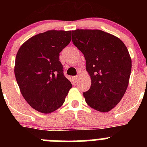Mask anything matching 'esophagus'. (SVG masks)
<instances>
[{
  "mask_svg": "<svg viewBox=\"0 0 147 147\" xmlns=\"http://www.w3.org/2000/svg\"><path fill=\"white\" fill-rule=\"evenodd\" d=\"M79 78H80V75H77V76H74V80L76 81V80H79Z\"/></svg>",
  "mask_w": 147,
  "mask_h": 147,
  "instance_id": "1",
  "label": "esophagus"
}]
</instances>
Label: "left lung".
<instances>
[{
	"mask_svg": "<svg viewBox=\"0 0 147 147\" xmlns=\"http://www.w3.org/2000/svg\"><path fill=\"white\" fill-rule=\"evenodd\" d=\"M72 42L84 54L91 86L83 96L90 107L107 113L119 103L129 84L132 60L119 37L98 29L72 31Z\"/></svg>",
	"mask_w": 147,
	"mask_h": 147,
	"instance_id": "obj_1",
	"label": "left lung"
}]
</instances>
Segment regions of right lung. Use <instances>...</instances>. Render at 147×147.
Returning <instances> with one entry per match:
<instances>
[{
  "label": "right lung",
  "instance_id": "right-lung-1",
  "mask_svg": "<svg viewBox=\"0 0 147 147\" xmlns=\"http://www.w3.org/2000/svg\"><path fill=\"white\" fill-rule=\"evenodd\" d=\"M71 31L50 30L33 36L18 50L15 75L23 98L42 113H50L65 102L71 82L63 74L59 53L71 42Z\"/></svg>",
  "mask_w": 147,
  "mask_h": 147
}]
</instances>
